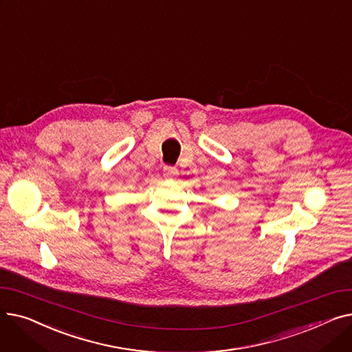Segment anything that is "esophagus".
I'll use <instances>...</instances> for the list:
<instances>
[{
  "mask_svg": "<svg viewBox=\"0 0 352 352\" xmlns=\"http://www.w3.org/2000/svg\"><path fill=\"white\" fill-rule=\"evenodd\" d=\"M162 173H164L165 178H174L178 175V170L175 168V166H171V165H165Z\"/></svg>",
  "mask_w": 352,
  "mask_h": 352,
  "instance_id": "34e87169",
  "label": "esophagus"
}]
</instances>
